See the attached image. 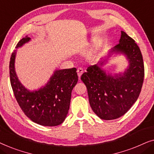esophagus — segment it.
<instances>
[{
    "label": "esophagus",
    "instance_id": "obj_1",
    "mask_svg": "<svg viewBox=\"0 0 154 154\" xmlns=\"http://www.w3.org/2000/svg\"><path fill=\"white\" fill-rule=\"evenodd\" d=\"M83 69L81 68V67L77 69V73H78V75H79V78L81 76V75L83 74Z\"/></svg>",
    "mask_w": 154,
    "mask_h": 154
}]
</instances>
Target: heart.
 Masks as SVG:
<instances>
[{"label": "heart", "instance_id": "b5f03b06", "mask_svg": "<svg viewBox=\"0 0 154 154\" xmlns=\"http://www.w3.org/2000/svg\"><path fill=\"white\" fill-rule=\"evenodd\" d=\"M102 46V41L101 39H96L94 40L93 45H92V49L89 52V55L90 57L93 56L94 54L97 53L99 50H100V48Z\"/></svg>", "mask_w": 154, "mask_h": 154}]
</instances>
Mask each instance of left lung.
<instances>
[{"label": "left lung", "instance_id": "obj_1", "mask_svg": "<svg viewBox=\"0 0 154 154\" xmlns=\"http://www.w3.org/2000/svg\"><path fill=\"white\" fill-rule=\"evenodd\" d=\"M110 53L125 54L129 62L123 74L114 76L106 74L101 68L106 60L90 66L81 75V81L88 90L90 106L97 116L103 120H113L122 116L136 102L142 90L144 66L139 46L132 38L121 31L119 43Z\"/></svg>", "mask_w": 154, "mask_h": 154}]
</instances>
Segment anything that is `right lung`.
I'll return each instance as SVG.
<instances>
[{
	"instance_id": "1",
	"label": "right lung",
	"mask_w": 154,
	"mask_h": 154,
	"mask_svg": "<svg viewBox=\"0 0 154 154\" xmlns=\"http://www.w3.org/2000/svg\"><path fill=\"white\" fill-rule=\"evenodd\" d=\"M25 36L16 48L30 41ZM16 50L10 61V83L16 100L23 112L31 121L44 126H57L66 119L70 105L71 92L78 82L76 69L54 71L50 81L38 90L30 91L19 81L14 69Z\"/></svg>"
}]
</instances>
